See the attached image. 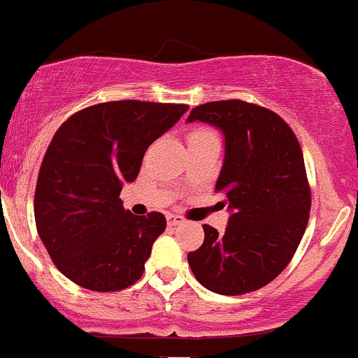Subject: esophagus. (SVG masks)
I'll list each match as a JSON object with an SVG mask.
<instances>
[{
	"mask_svg": "<svg viewBox=\"0 0 358 358\" xmlns=\"http://www.w3.org/2000/svg\"><path fill=\"white\" fill-rule=\"evenodd\" d=\"M183 222H185L183 217L175 215V213H168V215H166V224L170 225V227H175V225H182Z\"/></svg>",
	"mask_w": 358,
	"mask_h": 358,
	"instance_id": "1",
	"label": "esophagus"
}]
</instances>
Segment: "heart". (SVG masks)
Segmentation results:
<instances>
[{
    "label": "heart",
    "mask_w": 358,
    "mask_h": 358,
    "mask_svg": "<svg viewBox=\"0 0 358 358\" xmlns=\"http://www.w3.org/2000/svg\"><path fill=\"white\" fill-rule=\"evenodd\" d=\"M205 136H212L210 131L196 129V131H193V133L190 134V141H192V139H199V138H205Z\"/></svg>",
    "instance_id": "b5f03b06"
}]
</instances>
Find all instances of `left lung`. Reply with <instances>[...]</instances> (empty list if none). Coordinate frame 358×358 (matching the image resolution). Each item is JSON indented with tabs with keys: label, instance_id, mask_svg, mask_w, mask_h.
<instances>
[{
	"label": "left lung",
	"instance_id": "1",
	"mask_svg": "<svg viewBox=\"0 0 358 358\" xmlns=\"http://www.w3.org/2000/svg\"><path fill=\"white\" fill-rule=\"evenodd\" d=\"M195 121L224 136L215 190L231 215L224 234L203 225L205 241L188 264L213 293H250L282 273L306 231L311 193L301 148L276 113L244 101L196 106L187 119Z\"/></svg>",
	"mask_w": 358,
	"mask_h": 358
}]
</instances>
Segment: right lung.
I'll return each instance as SVG.
<instances>
[{"mask_svg": "<svg viewBox=\"0 0 358 358\" xmlns=\"http://www.w3.org/2000/svg\"><path fill=\"white\" fill-rule=\"evenodd\" d=\"M187 110L113 101L82 109L59 127L40 168L35 222L52 261L76 285L119 291L143 276L166 220L159 212L133 215L119 193L136 180L148 146Z\"/></svg>", "mask_w": 358, "mask_h": 358, "instance_id": "add662e5", "label": "right lung"}]
</instances>
